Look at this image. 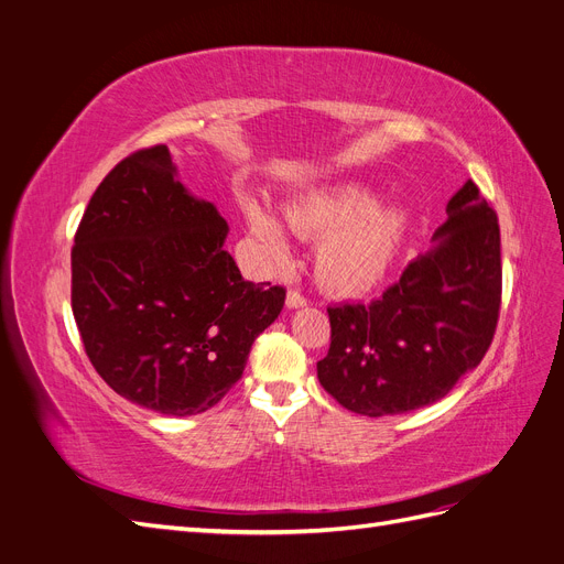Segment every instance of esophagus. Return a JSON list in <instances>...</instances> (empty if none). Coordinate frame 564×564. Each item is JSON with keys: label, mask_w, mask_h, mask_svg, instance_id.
<instances>
[{"label": "esophagus", "mask_w": 564, "mask_h": 564, "mask_svg": "<svg viewBox=\"0 0 564 564\" xmlns=\"http://www.w3.org/2000/svg\"><path fill=\"white\" fill-rule=\"evenodd\" d=\"M305 303H308V299H305L301 292H296V289H289V292H286V308H303Z\"/></svg>", "instance_id": "1"}]
</instances>
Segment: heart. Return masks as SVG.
I'll return each instance as SVG.
<instances>
[{
  "label": "heart",
  "mask_w": 564,
  "mask_h": 564,
  "mask_svg": "<svg viewBox=\"0 0 564 564\" xmlns=\"http://www.w3.org/2000/svg\"><path fill=\"white\" fill-rule=\"evenodd\" d=\"M242 212L265 259L272 265H284L292 256L284 220L256 199H247ZM284 216L294 232L319 240L315 278L338 296H362L377 289L395 261L409 228L402 207L379 202L373 187L355 181L311 187L286 204Z\"/></svg>",
  "instance_id": "1"
}]
</instances>
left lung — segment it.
I'll return each mask as SVG.
<instances>
[{
	"label": "left lung",
	"instance_id": "1",
	"mask_svg": "<svg viewBox=\"0 0 564 564\" xmlns=\"http://www.w3.org/2000/svg\"><path fill=\"white\" fill-rule=\"evenodd\" d=\"M501 308L497 214L468 181L447 204L433 247L371 303L327 308L332 346L317 362L329 395L362 416L442 400L482 362Z\"/></svg>",
	"mask_w": 564,
	"mask_h": 564
}]
</instances>
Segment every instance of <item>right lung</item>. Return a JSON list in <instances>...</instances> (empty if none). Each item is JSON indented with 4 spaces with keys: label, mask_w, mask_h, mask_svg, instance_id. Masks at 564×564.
Returning <instances> with one entry per match:
<instances>
[{
    "label": "right lung",
    "mask_w": 564,
    "mask_h": 564,
    "mask_svg": "<svg viewBox=\"0 0 564 564\" xmlns=\"http://www.w3.org/2000/svg\"><path fill=\"white\" fill-rule=\"evenodd\" d=\"M226 218L187 193L166 145L139 150L96 187L73 247V315L117 395L193 416L240 381L284 289L247 282Z\"/></svg>",
    "instance_id": "right-lung-1"
}]
</instances>
